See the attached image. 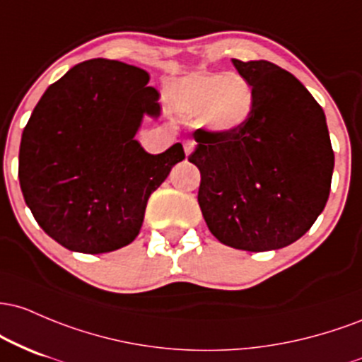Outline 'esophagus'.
<instances>
[{
    "label": "esophagus",
    "instance_id": "obj_1",
    "mask_svg": "<svg viewBox=\"0 0 362 362\" xmlns=\"http://www.w3.org/2000/svg\"><path fill=\"white\" fill-rule=\"evenodd\" d=\"M194 145H197V144H194L193 140H185V141H182V147H185V153H186V157H188L189 153L193 152V150H194Z\"/></svg>",
    "mask_w": 362,
    "mask_h": 362
}]
</instances>
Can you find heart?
I'll list each match as a JSON object with an SVG mask.
<instances>
[{"label": "heart", "mask_w": 362, "mask_h": 362, "mask_svg": "<svg viewBox=\"0 0 362 362\" xmlns=\"http://www.w3.org/2000/svg\"><path fill=\"white\" fill-rule=\"evenodd\" d=\"M255 99L253 85L235 71H198L169 88V107L174 115L202 119L215 133H233L245 127Z\"/></svg>", "instance_id": "heart-1"}]
</instances>
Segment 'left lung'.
<instances>
[{
    "label": "left lung",
    "instance_id": "left-lung-1",
    "mask_svg": "<svg viewBox=\"0 0 362 362\" xmlns=\"http://www.w3.org/2000/svg\"><path fill=\"white\" fill-rule=\"evenodd\" d=\"M255 88V107L233 133L197 129L188 157L200 169L198 205L210 233L245 251L298 241L323 212L334 150L322 105L270 61L233 59Z\"/></svg>",
    "mask_w": 362,
    "mask_h": 362
}]
</instances>
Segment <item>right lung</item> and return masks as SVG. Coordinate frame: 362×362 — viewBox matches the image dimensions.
Returning a JSON list of instances; mask_svg holds the SVG:
<instances>
[{
    "mask_svg": "<svg viewBox=\"0 0 362 362\" xmlns=\"http://www.w3.org/2000/svg\"><path fill=\"white\" fill-rule=\"evenodd\" d=\"M141 68L88 59L49 85L23 128L18 180L32 215L66 250L99 255L140 233L148 197L185 159L181 144L145 152L135 135L160 115Z\"/></svg>",
    "mask_w": 362,
    "mask_h": 362,
    "instance_id": "obj_1",
    "label": "right lung"
}]
</instances>
